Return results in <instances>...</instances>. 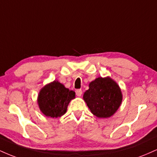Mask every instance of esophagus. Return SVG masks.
<instances>
[{
    "instance_id": "1",
    "label": "esophagus",
    "mask_w": 157,
    "mask_h": 157,
    "mask_svg": "<svg viewBox=\"0 0 157 157\" xmlns=\"http://www.w3.org/2000/svg\"><path fill=\"white\" fill-rule=\"evenodd\" d=\"M82 90L78 89V90H77V91H76V94H77V97H81V96H82Z\"/></svg>"
}]
</instances>
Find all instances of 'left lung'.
Instances as JSON below:
<instances>
[{"instance_id":"obj_1","label":"left lung","mask_w":157,"mask_h":157,"mask_svg":"<svg viewBox=\"0 0 157 157\" xmlns=\"http://www.w3.org/2000/svg\"><path fill=\"white\" fill-rule=\"evenodd\" d=\"M83 100L91 112L97 117H111L117 112L122 101L121 89L110 77H97L89 85Z\"/></svg>"}]
</instances>
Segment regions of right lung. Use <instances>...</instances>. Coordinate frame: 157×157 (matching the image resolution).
I'll return each mask as SVG.
<instances>
[{"label":"right lung","mask_w":157,"mask_h":157,"mask_svg":"<svg viewBox=\"0 0 157 157\" xmlns=\"http://www.w3.org/2000/svg\"><path fill=\"white\" fill-rule=\"evenodd\" d=\"M75 98V91L66 88L59 81L54 80L40 89L37 101L45 116L57 118L66 113L68 104Z\"/></svg>","instance_id":"1"}]
</instances>
